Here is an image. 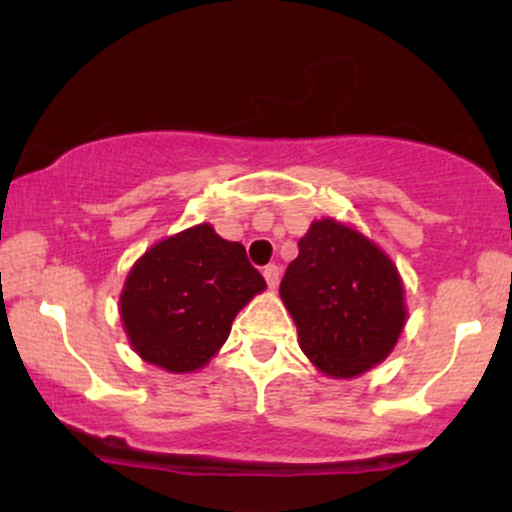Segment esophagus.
<instances>
[{
  "mask_svg": "<svg viewBox=\"0 0 512 512\" xmlns=\"http://www.w3.org/2000/svg\"><path fill=\"white\" fill-rule=\"evenodd\" d=\"M264 281H267V286L269 289H276V286H279V267H276V264H269V267H264Z\"/></svg>",
  "mask_w": 512,
  "mask_h": 512,
  "instance_id": "1",
  "label": "esophagus"
}]
</instances>
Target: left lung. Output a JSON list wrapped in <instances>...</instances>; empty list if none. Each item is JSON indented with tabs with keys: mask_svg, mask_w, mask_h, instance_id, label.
<instances>
[{
	"mask_svg": "<svg viewBox=\"0 0 512 512\" xmlns=\"http://www.w3.org/2000/svg\"><path fill=\"white\" fill-rule=\"evenodd\" d=\"M279 293L303 354L332 378H356L385 361L407 322L395 264L334 219L315 221L298 240Z\"/></svg>",
	"mask_w": 512,
	"mask_h": 512,
	"instance_id": "1",
	"label": "left lung"
}]
</instances>
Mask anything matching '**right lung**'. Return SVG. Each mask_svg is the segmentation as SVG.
Instances as JSON below:
<instances>
[{
    "label": "right lung",
    "mask_w": 512,
    "mask_h": 512,
    "mask_svg": "<svg viewBox=\"0 0 512 512\" xmlns=\"http://www.w3.org/2000/svg\"><path fill=\"white\" fill-rule=\"evenodd\" d=\"M264 286L243 245L199 223L134 262L120 296V317L129 344L146 363L190 373L207 366L240 308Z\"/></svg>",
    "instance_id": "add662e5"
}]
</instances>
